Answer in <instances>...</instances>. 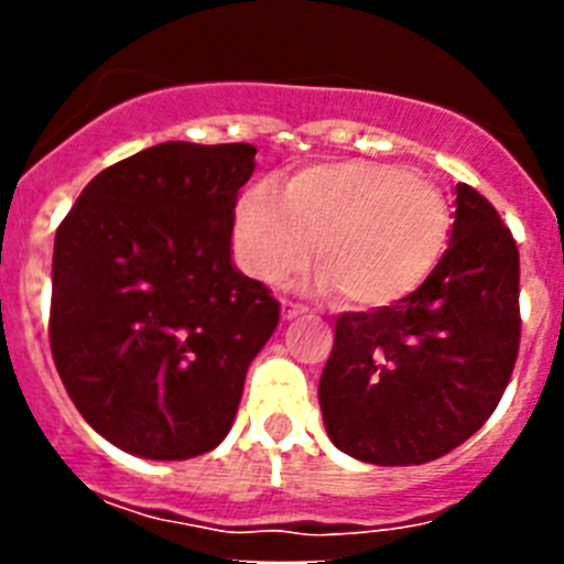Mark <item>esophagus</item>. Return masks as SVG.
<instances>
[{
    "label": "esophagus",
    "instance_id": "34e87169",
    "mask_svg": "<svg viewBox=\"0 0 564 564\" xmlns=\"http://www.w3.org/2000/svg\"><path fill=\"white\" fill-rule=\"evenodd\" d=\"M305 313V305H299V302H291V299H282V316L291 322V318L302 316Z\"/></svg>",
    "mask_w": 564,
    "mask_h": 564
}]
</instances>
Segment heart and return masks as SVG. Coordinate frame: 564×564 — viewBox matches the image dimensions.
Returning a JSON list of instances; mask_svg holds the SVG:
<instances>
[{"instance_id": "heart-1", "label": "heart", "mask_w": 564, "mask_h": 564, "mask_svg": "<svg viewBox=\"0 0 564 564\" xmlns=\"http://www.w3.org/2000/svg\"><path fill=\"white\" fill-rule=\"evenodd\" d=\"M449 226L446 194L421 174L376 161L313 163L288 177L282 197L262 183L242 192L234 248L271 285L299 276L318 248V288L381 311L430 279Z\"/></svg>"}]
</instances>
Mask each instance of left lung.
Wrapping results in <instances>:
<instances>
[{
  "mask_svg": "<svg viewBox=\"0 0 564 564\" xmlns=\"http://www.w3.org/2000/svg\"><path fill=\"white\" fill-rule=\"evenodd\" d=\"M455 194L430 279L398 305L336 318L318 403L330 441L364 463L437 460L491 417L514 372L520 251L480 192Z\"/></svg>",
  "mask_w": 564,
  "mask_h": 564,
  "instance_id": "obj_1",
  "label": "left lung"
}]
</instances>
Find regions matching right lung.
Wrapping results in <instances>:
<instances>
[{
	"label": "right lung",
	"instance_id": "add662e5",
	"mask_svg": "<svg viewBox=\"0 0 564 564\" xmlns=\"http://www.w3.org/2000/svg\"><path fill=\"white\" fill-rule=\"evenodd\" d=\"M251 143L169 141L104 169L53 246L50 350L84 421L149 460H188L231 430L279 302L231 265Z\"/></svg>",
	"mask_w": 564,
	"mask_h": 564
}]
</instances>
